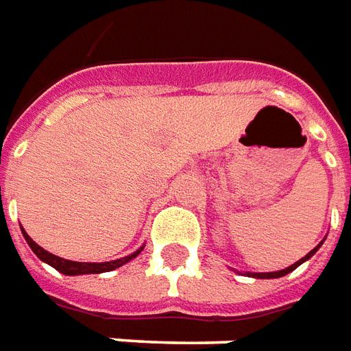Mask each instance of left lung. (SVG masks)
<instances>
[{
    "instance_id": "1",
    "label": "left lung",
    "mask_w": 351,
    "mask_h": 351,
    "mask_svg": "<svg viewBox=\"0 0 351 351\" xmlns=\"http://www.w3.org/2000/svg\"><path fill=\"white\" fill-rule=\"evenodd\" d=\"M323 242H325V238H323L322 242L317 243V245H315L314 250L310 251V253H306V255H304L302 259H299V261H297V263H293L291 267L283 268V270H278V272H245V276H250V278H261V280H272V278H282V276H285V274H289V272H293L295 268H299L300 265H302V263H306V261L310 259V257H314L315 251H317V250H319V247H322Z\"/></svg>"
}]
</instances>
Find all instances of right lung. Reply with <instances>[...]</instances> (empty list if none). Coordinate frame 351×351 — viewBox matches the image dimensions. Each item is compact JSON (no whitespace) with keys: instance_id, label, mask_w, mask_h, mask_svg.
I'll list each match as a JSON object with an SVG mask.
<instances>
[{"instance_id":"add662e5","label":"right lung","mask_w":351,"mask_h":351,"mask_svg":"<svg viewBox=\"0 0 351 351\" xmlns=\"http://www.w3.org/2000/svg\"><path fill=\"white\" fill-rule=\"evenodd\" d=\"M22 234L26 238V242L32 247V251L36 253L39 259L47 263V265H51L52 268H56L58 272L66 276H81V274H101V272H111V270H115V268L123 267L126 263H130L132 259H136L138 255H140L141 251L145 245H141L140 250H136L130 255H126L123 259H115V261H108V263H77V261H68V259H62L58 255H52L47 250H43L41 245H37L28 234H26V230L22 228Z\"/></svg>"}]
</instances>
